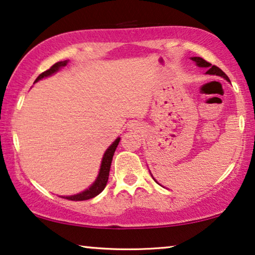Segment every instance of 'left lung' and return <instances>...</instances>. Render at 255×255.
I'll return each mask as SVG.
<instances>
[{
	"instance_id": "left-lung-1",
	"label": "left lung",
	"mask_w": 255,
	"mask_h": 255,
	"mask_svg": "<svg viewBox=\"0 0 255 255\" xmlns=\"http://www.w3.org/2000/svg\"><path fill=\"white\" fill-rule=\"evenodd\" d=\"M191 59H193V60H194L195 62H196V65L198 66V67H204V68H208V71H207L208 74L219 75V76H223V78L226 79V80H229L228 75H226L225 73L223 72L221 68L217 67V66H215V65H211L210 62H208L207 60H204L203 58H200V57H194V58H191Z\"/></svg>"
}]
</instances>
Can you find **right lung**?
Returning <instances> with one entry per match:
<instances>
[{
  "label": "right lung",
  "mask_w": 255,
  "mask_h": 255,
  "mask_svg": "<svg viewBox=\"0 0 255 255\" xmlns=\"http://www.w3.org/2000/svg\"><path fill=\"white\" fill-rule=\"evenodd\" d=\"M66 65H67V60L55 62L53 66H51V67L47 69V71L41 73V74L38 76L34 82H37L38 80L45 78V76L52 75L53 73L59 71V68L64 67V66H66ZM120 140H121V138H117L116 140H115L114 144L107 149L106 153H104L103 159H102V165H101V169H100V174H99V176H97L95 182L92 184V187H90L89 189L82 191V193H80L78 195H73V196H65L62 198H67V200H69V201H86V200H90V198L97 196L100 193H102V190L107 186L108 179H109L111 161H113L114 153H115V151H116Z\"/></svg>",
  "instance_id": "right-lung-1"
}]
</instances>
